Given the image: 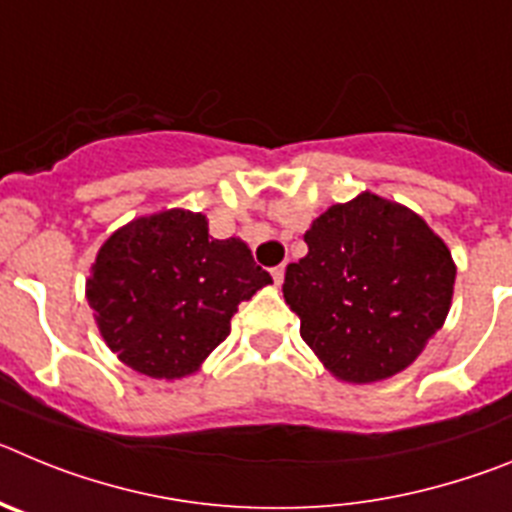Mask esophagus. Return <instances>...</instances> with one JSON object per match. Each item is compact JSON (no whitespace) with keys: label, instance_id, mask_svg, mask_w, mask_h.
<instances>
[{"label":"esophagus","instance_id":"1","mask_svg":"<svg viewBox=\"0 0 512 512\" xmlns=\"http://www.w3.org/2000/svg\"><path fill=\"white\" fill-rule=\"evenodd\" d=\"M271 277H274V284H282L284 282V264L274 266V269H271Z\"/></svg>","mask_w":512,"mask_h":512}]
</instances>
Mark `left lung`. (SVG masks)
<instances>
[{
    "mask_svg": "<svg viewBox=\"0 0 512 512\" xmlns=\"http://www.w3.org/2000/svg\"><path fill=\"white\" fill-rule=\"evenodd\" d=\"M305 243L282 287L302 341L343 382L408 369L449 315L456 266L446 243L413 210L372 192L328 207Z\"/></svg>",
    "mask_w": 512,
    "mask_h": 512,
    "instance_id": "8db88e82",
    "label": "left lung"
}]
</instances>
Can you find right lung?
<instances>
[{"instance_id":"1","label":"right lung","mask_w":512,"mask_h":512,"mask_svg":"<svg viewBox=\"0 0 512 512\" xmlns=\"http://www.w3.org/2000/svg\"><path fill=\"white\" fill-rule=\"evenodd\" d=\"M271 284L251 248L217 241L202 212L138 217L102 243L87 300L104 343L122 364L156 379L200 369L230 333L243 300Z\"/></svg>"}]
</instances>
